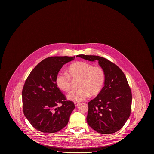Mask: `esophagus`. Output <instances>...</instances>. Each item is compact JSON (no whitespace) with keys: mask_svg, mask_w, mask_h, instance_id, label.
Here are the masks:
<instances>
[{"mask_svg":"<svg viewBox=\"0 0 154 154\" xmlns=\"http://www.w3.org/2000/svg\"><path fill=\"white\" fill-rule=\"evenodd\" d=\"M74 104H75V106H78L79 105V102H76L74 103Z\"/></svg>","mask_w":154,"mask_h":154,"instance_id":"1","label":"esophagus"}]
</instances>
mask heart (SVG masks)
Listing matches in <instances>:
<instances>
[{
	"label": "heart",
	"mask_w": 154,
	"mask_h": 154,
	"mask_svg": "<svg viewBox=\"0 0 154 154\" xmlns=\"http://www.w3.org/2000/svg\"><path fill=\"white\" fill-rule=\"evenodd\" d=\"M68 74L60 72L57 75L56 83L57 87L63 91H69L71 88L72 78L79 79V88L72 90L67 96L72 101L84 100L89 95H97L105 84L106 73L101 67L94 66L86 62H77L69 66Z\"/></svg>",
	"instance_id": "obj_1"
}]
</instances>
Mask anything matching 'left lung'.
I'll use <instances>...</instances> for the list:
<instances>
[{
    "mask_svg": "<svg viewBox=\"0 0 154 154\" xmlns=\"http://www.w3.org/2000/svg\"><path fill=\"white\" fill-rule=\"evenodd\" d=\"M89 61H98L105 70V86L94 99L88 103L87 122L101 134L120 130L131 115L132 95L124 72L115 63L102 57L79 54Z\"/></svg>",
    "mask_w": 154,
    "mask_h": 154,
    "instance_id": "8db88e82",
    "label": "left lung"
}]
</instances>
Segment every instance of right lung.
Here are the masks:
<instances>
[{
    "instance_id": "add662e5",
    "label": "right lung",
    "mask_w": 154,
    "mask_h": 154,
    "mask_svg": "<svg viewBox=\"0 0 154 154\" xmlns=\"http://www.w3.org/2000/svg\"><path fill=\"white\" fill-rule=\"evenodd\" d=\"M75 57H50L43 59L31 72L22 91L24 115L37 131L54 133L68 124L75 108L74 102L56 85V76L63 66ZM61 104V106H57Z\"/></svg>"
}]
</instances>
